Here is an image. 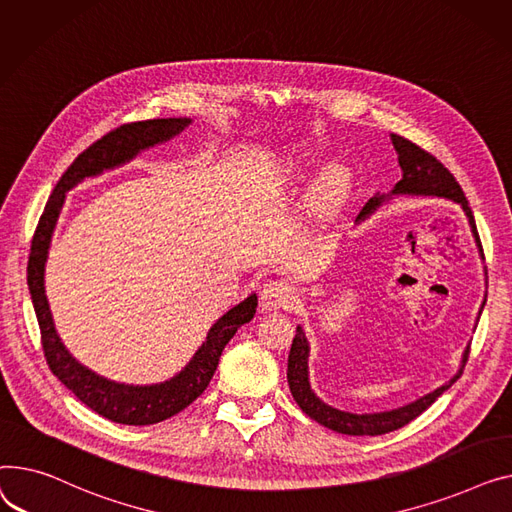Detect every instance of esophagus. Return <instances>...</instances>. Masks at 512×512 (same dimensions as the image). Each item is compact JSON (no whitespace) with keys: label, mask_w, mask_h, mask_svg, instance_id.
Segmentation results:
<instances>
[{"label":"esophagus","mask_w":512,"mask_h":512,"mask_svg":"<svg viewBox=\"0 0 512 512\" xmlns=\"http://www.w3.org/2000/svg\"><path fill=\"white\" fill-rule=\"evenodd\" d=\"M295 291L287 281H268L260 291L262 310H289L295 304Z\"/></svg>","instance_id":"1"}]
</instances>
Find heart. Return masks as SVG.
<instances>
[{
  "instance_id": "obj_1",
  "label": "heart",
  "mask_w": 512,
  "mask_h": 512,
  "mask_svg": "<svg viewBox=\"0 0 512 512\" xmlns=\"http://www.w3.org/2000/svg\"><path fill=\"white\" fill-rule=\"evenodd\" d=\"M351 190V173L345 165L333 163L324 167L308 196V206L314 215H330L345 202Z\"/></svg>"
}]
</instances>
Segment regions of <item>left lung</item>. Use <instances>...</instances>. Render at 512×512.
<instances>
[{
    "label": "left lung",
    "mask_w": 512,
    "mask_h": 512,
    "mask_svg": "<svg viewBox=\"0 0 512 512\" xmlns=\"http://www.w3.org/2000/svg\"><path fill=\"white\" fill-rule=\"evenodd\" d=\"M390 140H393V146L399 155V165L403 171L401 182L393 188L390 194H409V196H438V198H448L457 204L463 206L465 215L469 219L471 231L475 242L479 246V252H482V242H479L477 235V227H475V219L469 208V202L461 190V186L457 184V179L450 173L434 155H430L428 150H424L422 146L413 144L411 140L399 136V134H390ZM386 196H374L366 202V206L362 208V213L357 215V221H364L368 215H372L374 210L384 202ZM484 256V252H482ZM486 302L482 304L484 310ZM479 310V314H482ZM308 355H310V345L308 339L304 335L302 326H297L295 339L291 343V351H289V359H287V382H289V390L295 399V403L302 407V411L312 417L314 422H318L320 426L335 430L339 434H349V436H380V434H388L395 432L403 426H407L411 419H415L417 415H422L442 393L453 386L461 374L463 368L469 359V345L463 353V364L459 368V372L450 378L446 384H442L440 388L432 390V393L424 395L422 399H417L405 407L399 409H390V411H380V413H349V411H341L326 405L324 401H320L314 390L310 388V380H308Z\"/></svg>",
    "instance_id": "obj_1"
}]
</instances>
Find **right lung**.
<instances>
[{
	"instance_id": "add662e5",
	"label": "right lung",
	"mask_w": 512,
	"mask_h": 512,
	"mask_svg": "<svg viewBox=\"0 0 512 512\" xmlns=\"http://www.w3.org/2000/svg\"><path fill=\"white\" fill-rule=\"evenodd\" d=\"M192 119L188 117H169V119H146V122L124 124L97 142L90 144L86 150L74 159V163L59 177L57 186L53 188L39 225L30 244V256L26 266V281L30 299H33L35 314L41 328V345L49 364V370L66 384L72 393L99 415L111 419L115 424L126 426H150L159 424L163 419L186 409L194 403L213 378L219 357L225 345L233 339L237 328L250 322L256 314L258 297L252 293L242 304L231 308L223 314L213 328L208 330L206 341L194 353L190 364L167 382L150 384V386H132L107 380L93 370L84 368L70 355L64 347L62 339L57 337L53 326L49 302L45 295V260L51 244V233L59 210L64 206L66 192L80 184L84 177H93L103 173L105 169H113L122 163L134 159L140 150L161 144L175 134L182 132Z\"/></svg>"
}]
</instances>
